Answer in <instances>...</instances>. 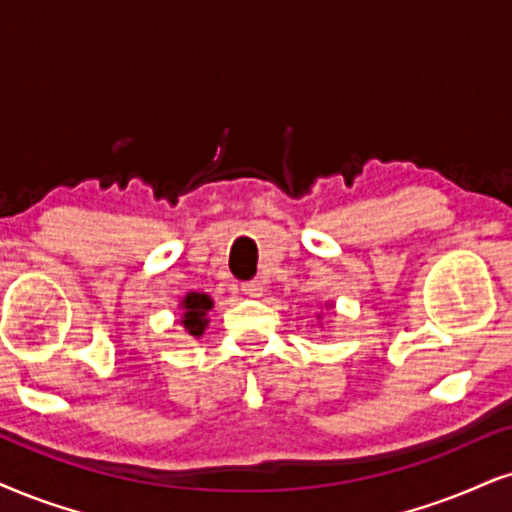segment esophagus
<instances>
[{
  "label": "esophagus",
  "instance_id": "34e87169",
  "mask_svg": "<svg viewBox=\"0 0 512 512\" xmlns=\"http://www.w3.org/2000/svg\"><path fill=\"white\" fill-rule=\"evenodd\" d=\"M242 292L249 296H261L263 294V282L261 280H249L242 285Z\"/></svg>",
  "mask_w": 512,
  "mask_h": 512
}]
</instances>
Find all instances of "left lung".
<instances>
[{"instance_id": "obj_1", "label": "left lung", "mask_w": 512, "mask_h": 512, "mask_svg": "<svg viewBox=\"0 0 512 512\" xmlns=\"http://www.w3.org/2000/svg\"><path fill=\"white\" fill-rule=\"evenodd\" d=\"M325 306H330V304H325ZM318 318H320V313H318Z\"/></svg>"}]
</instances>
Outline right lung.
<instances>
[{
  "mask_svg": "<svg viewBox=\"0 0 512 512\" xmlns=\"http://www.w3.org/2000/svg\"><path fill=\"white\" fill-rule=\"evenodd\" d=\"M213 308V299L204 292H187L180 301L182 320L180 325L185 327L189 337H201L208 327V311Z\"/></svg>",
  "mask_w": 512,
  "mask_h": 512,
  "instance_id": "add662e5",
  "label": "right lung"
}]
</instances>
